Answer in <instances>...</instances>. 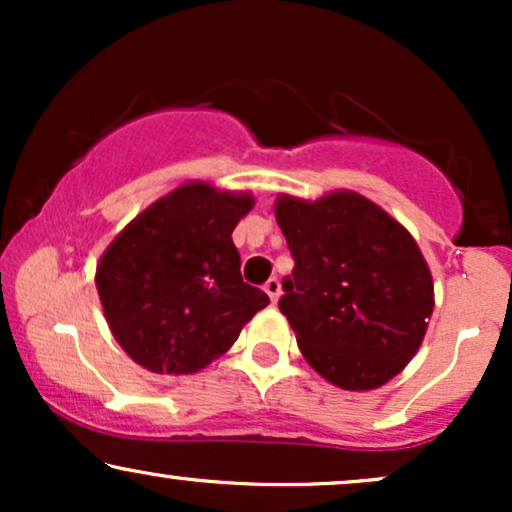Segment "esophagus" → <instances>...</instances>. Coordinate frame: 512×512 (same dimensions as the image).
Wrapping results in <instances>:
<instances>
[{
  "instance_id": "1",
  "label": "esophagus",
  "mask_w": 512,
  "mask_h": 512,
  "mask_svg": "<svg viewBox=\"0 0 512 512\" xmlns=\"http://www.w3.org/2000/svg\"><path fill=\"white\" fill-rule=\"evenodd\" d=\"M264 293H267L269 301H272V303L279 301V296H281V284H279V279H274V276H272V279H269L267 284H264Z\"/></svg>"
}]
</instances>
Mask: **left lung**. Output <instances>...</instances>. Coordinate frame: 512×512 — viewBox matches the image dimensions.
<instances>
[{
	"mask_svg": "<svg viewBox=\"0 0 512 512\" xmlns=\"http://www.w3.org/2000/svg\"><path fill=\"white\" fill-rule=\"evenodd\" d=\"M293 255L279 308L327 383L366 392L402 373L433 315V276L411 233L354 190L315 202L279 195Z\"/></svg>",
	"mask_w": 512,
	"mask_h": 512,
	"instance_id": "obj_1",
	"label": "left lung"
}]
</instances>
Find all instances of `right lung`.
<instances>
[{
	"label": "right lung",
	"instance_id": "obj_1",
	"mask_svg": "<svg viewBox=\"0 0 512 512\" xmlns=\"http://www.w3.org/2000/svg\"><path fill=\"white\" fill-rule=\"evenodd\" d=\"M250 192L192 180L117 233L96 267L103 315L134 363L190 375L226 354L269 296L240 276L233 228Z\"/></svg>",
	"mask_w": 512,
	"mask_h": 512
}]
</instances>
